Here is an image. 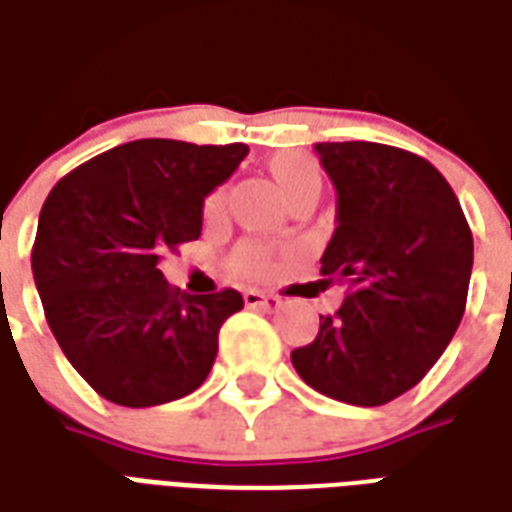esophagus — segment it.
Returning a JSON list of instances; mask_svg holds the SVG:
<instances>
[{
	"label": "esophagus",
	"mask_w": 512,
	"mask_h": 512,
	"mask_svg": "<svg viewBox=\"0 0 512 512\" xmlns=\"http://www.w3.org/2000/svg\"><path fill=\"white\" fill-rule=\"evenodd\" d=\"M244 301L246 307H252V310H274V307H279L277 296L263 293V290H246Z\"/></svg>",
	"instance_id": "obj_1"
}]
</instances>
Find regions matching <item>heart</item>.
Wrapping results in <instances>:
<instances>
[{"label": "heart", "instance_id": "heart-1", "mask_svg": "<svg viewBox=\"0 0 512 512\" xmlns=\"http://www.w3.org/2000/svg\"><path fill=\"white\" fill-rule=\"evenodd\" d=\"M266 169L274 186L282 194V200H290L293 194L299 191L315 189L321 191V167L318 161L301 150H282V153H274V156L266 161ZM224 208V191L213 189L208 197H205V216L208 219H216ZM230 263L238 274L244 277H268L274 268H277V252L266 244H241L230 257Z\"/></svg>", "mask_w": 512, "mask_h": 512}]
</instances>
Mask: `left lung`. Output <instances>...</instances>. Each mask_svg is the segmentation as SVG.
<instances>
[{
  "mask_svg": "<svg viewBox=\"0 0 512 512\" xmlns=\"http://www.w3.org/2000/svg\"><path fill=\"white\" fill-rule=\"evenodd\" d=\"M337 189L323 277L348 285L318 337L290 354L312 389L384 406L417 386L466 310L474 241L461 202L422 156L378 142H318Z\"/></svg>",
  "mask_w": 512,
  "mask_h": 512,
  "instance_id": "1",
  "label": "left lung"
}]
</instances>
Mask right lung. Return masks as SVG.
<instances>
[{"mask_svg":"<svg viewBox=\"0 0 512 512\" xmlns=\"http://www.w3.org/2000/svg\"><path fill=\"white\" fill-rule=\"evenodd\" d=\"M246 153L241 142L136 139L84 161L43 202L32 274L46 321L76 373L117 406H161L211 373L219 329L244 299L180 293L158 260L200 238L202 202Z\"/></svg>","mask_w":512,"mask_h":512,"instance_id":"1","label":"right lung"}]
</instances>
